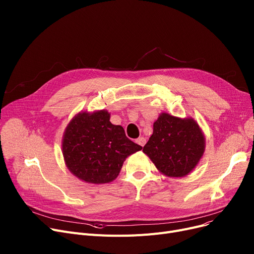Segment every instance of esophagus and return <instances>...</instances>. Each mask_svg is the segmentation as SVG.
<instances>
[{
    "mask_svg": "<svg viewBox=\"0 0 254 254\" xmlns=\"http://www.w3.org/2000/svg\"><path fill=\"white\" fill-rule=\"evenodd\" d=\"M136 143L139 144L140 146H142V147H143V146L146 144V139H145L144 137H139V138L136 140Z\"/></svg>",
    "mask_w": 254,
    "mask_h": 254,
    "instance_id": "1",
    "label": "esophagus"
}]
</instances>
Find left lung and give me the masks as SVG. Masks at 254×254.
Masks as SVG:
<instances>
[{
  "instance_id": "8db88e82",
  "label": "left lung",
  "mask_w": 254,
  "mask_h": 254,
  "mask_svg": "<svg viewBox=\"0 0 254 254\" xmlns=\"http://www.w3.org/2000/svg\"><path fill=\"white\" fill-rule=\"evenodd\" d=\"M205 148L204 132L192 117L163 112L153 123V132L143 152L163 175L181 178L197 166Z\"/></svg>"
}]
</instances>
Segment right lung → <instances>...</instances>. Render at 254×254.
Segmentation results:
<instances>
[{
	"instance_id": "add662e5",
	"label": "right lung",
	"mask_w": 254,
	"mask_h": 254,
	"mask_svg": "<svg viewBox=\"0 0 254 254\" xmlns=\"http://www.w3.org/2000/svg\"><path fill=\"white\" fill-rule=\"evenodd\" d=\"M142 149L107 110L81 111L66 126L62 140L65 167L81 181L108 183L117 178L126 158Z\"/></svg>"
}]
</instances>
